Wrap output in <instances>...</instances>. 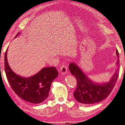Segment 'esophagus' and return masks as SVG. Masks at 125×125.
<instances>
[{
	"label": "esophagus",
	"instance_id": "1",
	"mask_svg": "<svg viewBox=\"0 0 125 125\" xmlns=\"http://www.w3.org/2000/svg\"><path fill=\"white\" fill-rule=\"evenodd\" d=\"M60 70H61V73L62 74H65L67 73V67L64 64H62V65L60 67Z\"/></svg>",
	"mask_w": 125,
	"mask_h": 125
}]
</instances>
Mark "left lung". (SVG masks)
I'll list each match as a JSON object with an SVG mask.
<instances>
[{
	"mask_svg": "<svg viewBox=\"0 0 125 125\" xmlns=\"http://www.w3.org/2000/svg\"><path fill=\"white\" fill-rule=\"evenodd\" d=\"M116 53L118 58L115 73L109 81L103 83H97L90 80L76 63L71 62L69 64V70L77 82L73 96L78 102L82 105L95 104L103 101L109 95L115 85L119 72V57L117 50Z\"/></svg>",
	"mask_w": 125,
	"mask_h": 125,
	"instance_id": "1",
	"label": "left lung"
}]
</instances>
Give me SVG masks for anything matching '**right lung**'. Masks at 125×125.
Returning a JSON list of instances; mask_svg holds the SVG:
<instances>
[{"mask_svg": "<svg viewBox=\"0 0 125 125\" xmlns=\"http://www.w3.org/2000/svg\"><path fill=\"white\" fill-rule=\"evenodd\" d=\"M20 34L19 32L14 37ZM7 49L5 55V70L11 88L21 99L33 104L42 103L48 96L52 82L57 77L55 67H45L32 76L25 78L15 73L7 60Z\"/></svg>", "mask_w": 125, "mask_h": 125, "instance_id": "1", "label": "right lung"}]
</instances>
